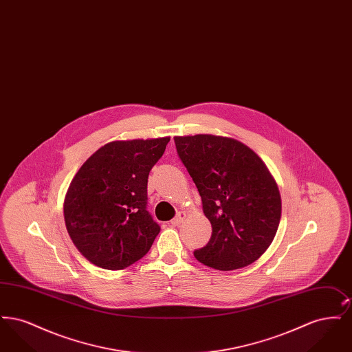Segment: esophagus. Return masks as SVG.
I'll return each mask as SVG.
<instances>
[{
    "instance_id": "esophagus-1",
    "label": "esophagus",
    "mask_w": 352,
    "mask_h": 352,
    "mask_svg": "<svg viewBox=\"0 0 352 352\" xmlns=\"http://www.w3.org/2000/svg\"><path fill=\"white\" fill-rule=\"evenodd\" d=\"M184 218H186V212L184 211L178 212V215L171 220V226H179L184 221Z\"/></svg>"
}]
</instances>
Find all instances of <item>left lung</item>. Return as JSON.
<instances>
[{
    "mask_svg": "<svg viewBox=\"0 0 352 352\" xmlns=\"http://www.w3.org/2000/svg\"><path fill=\"white\" fill-rule=\"evenodd\" d=\"M174 142L212 227L195 258L218 270L254 263L272 244L281 219L280 190L267 165L231 137L175 135Z\"/></svg>",
    "mask_w": 352,
    "mask_h": 352,
    "instance_id": "1",
    "label": "left lung"
}]
</instances>
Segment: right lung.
<instances>
[{
    "label": "right lung",
    "mask_w": 352,
    "mask_h": 352,
    "mask_svg": "<svg viewBox=\"0 0 352 352\" xmlns=\"http://www.w3.org/2000/svg\"><path fill=\"white\" fill-rule=\"evenodd\" d=\"M170 137L112 141L72 178L63 204L68 234L96 267L120 270L144 257L160 234L146 211L148 177Z\"/></svg>",
    "instance_id": "obj_1"
}]
</instances>
